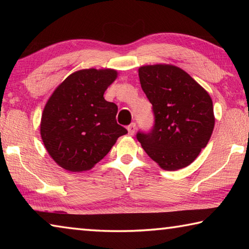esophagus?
<instances>
[{"label": "esophagus", "instance_id": "obj_1", "mask_svg": "<svg viewBox=\"0 0 249 249\" xmlns=\"http://www.w3.org/2000/svg\"><path fill=\"white\" fill-rule=\"evenodd\" d=\"M127 130H128V134L130 135V136H133L134 133H135V130H136V124L132 123L130 125H128L127 126Z\"/></svg>", "mask_w": 249, "mask_h": 249}]
</instances>
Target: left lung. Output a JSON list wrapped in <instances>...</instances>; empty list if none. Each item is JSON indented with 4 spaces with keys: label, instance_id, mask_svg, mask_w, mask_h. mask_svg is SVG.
Returning <instances> with one entry per match:
<instances>
[{
    "label": "left lung",
    "instance_id": "left-lung-1",
    "mask_svg": "<svg viewBox=\"0 0 249 249\" xmlns=\"http://www.w3.org/2000/svg\"><path fill=\"white\" fill-rule=\"evenodd\" d=\"M142 91L153 104L154 126L136 137L165 170L190 165L208 145L214 123L212 99L185 71L171 65L138 69Z\"/></svg>",
    "mask_w": 249,
    "mask_h": 249
}]
</instances>
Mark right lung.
Here are the masks:
<instances>
[{
  "instance_id": "obj_1",
  "label": "right lung",
  "mask_w": 249,
  "mask_h": 249,
  "mask_svg": "<svg viewBox=\"0 0 249 249\" xmlns=\"http://www.w3.org/2000/svg\"><path fill=\"white\" fill-rule=\"evenodd\" d=\"M117 77L113 69L75 71L59 84L45 105L40 135L48 154L72 172L90 170L117 138L127 134L117 124V105L104 92Z\"/></svg>"
}]
</instances>
